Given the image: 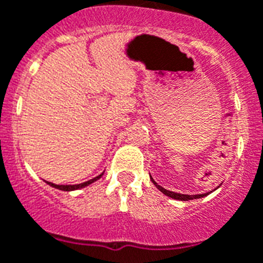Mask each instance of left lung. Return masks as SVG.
Here are the masks:
<instances>
[{"mask_svg": "<svg viewBox=\"0 0 263 263\" xmlns=\"http://www.w3.org/2000/svg\"><path fill=\"white\" fill-rule=\"evenodd\" d=\"M152 183L155 184L156 188H157L158 191H161L162 194L166 195V196L172 197V199H175V200H181V201H186V200H194V199H200V197H204L207 196L208 194H200V195H184V194H176V192H172V191H168L165 190V188H162V186L158 185L157 183H156L155 180L152 179Z\"/></svg>", "mask_w": 263, "mask_h": 263, "instance_id": "8db88e82", "label": "left lung"}]
</instances>
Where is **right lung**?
Returning a JSON list of instances; mask_svg holds the SVG:
<instances>
[{"mask_svg": "<svg viewBox=\"0 0 263 263\" xmlns=\"http://www.w3.org/2000/svg\"><path fill=\"white\" fill-rule=\"evenodd\" d=\"M103 176V173H101L99 176H97V177H94V179L88 180V181H84V183L82 184H73V185H59V184H53V183H49L48 184L51 186H53V188H56V190H60V191H66V192H69V191H77V190H80V188H84V186L90 185V184H92L94 181H97V180H99Z\"/></svg>", "mask_w": 263, "mask_h": 263, "instance_id": "obj_1", "label": "right lung"}]
</instances>
